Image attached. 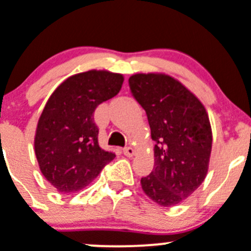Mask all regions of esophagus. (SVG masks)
I'll list each match as a JSON object with an SVG mask.
<instances>
[{
  "mask_svg": "<svg viewBox=\"0 0 251 251\" xmlns=\"http://www.w3.org/2000/svg\"><path fill=\"white\" fill-rule=\"evenodd\" d=\"M124 154H125L126 157H132V155L135 154V148L128 146V147H126L125 150H124Z\"/></svg>",
  "mask_w": 251,
  "mask_h": 251,
  "instance_id": "1",
  "label": "esophagus"
}]
</instances>
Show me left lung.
Returning <instances> with one entry per match:
<instances>
[{"label": "left lung", "instance_id": "8db88e82", "mask_svg": "<svg viewBox=\"0 0 251 251\" xmlns=\"http://www.w3.org/2000/svg\"><path fill=\"white\" fill-rule=\"evenodd\" d=\"M132 96L146 110L154 145V168L141 179L142 190L163 207L179 205L208 172L212 128L205 106L181 82L165 74L128 78Z\"/></svg>", "mask_w": 251, "mask_h": 251}]
</instances>
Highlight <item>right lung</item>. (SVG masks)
<instances>
[{
  "label": "right lung",
  "instance_id": "right-lung-1",
  "mask_svg": "<svg viewBox=\"0 0 251 251\" xmlns=\"http://www.w3.org/2000/svg\"><path fill=\"white\" fill-rule=\"evenodd\" d=\"M121 74L91 70L64 81L39 118L34 150L45 179L58 193L82 190L115 158L98 143L97 106L120 92Z\"/></svg>",
  "mask_w": 251,
  "mask_h": 251
}]
</instances>
